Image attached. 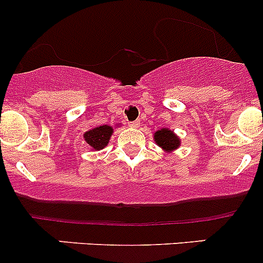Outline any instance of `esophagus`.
Masks as SVG:
<instances>
[{
	"label": "esophagus",
	"instance_id": "obj_1",
	"mask_svg": "<svg viewBox=\"0 0 263 263\" xmlns=\"http://www.w3.org/2000/svg\"><path fill=\"white\" fill-rule=\"evenodd\" d=\"M140 126H141V122L140 121L129 122V127H132V128H140Z\"/></svg>",
	"mask_w": 263,
	"mask_h": 263
}]
</instances>
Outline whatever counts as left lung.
<instances>
[{"mask_svg":"<svg viewBox=\"0 0 263 263\" xmlns=\"http://www.w3.org/2000/svg\"><path fill=\"white\" fill-rule=\"evenodd\" d=\"M154 141L159 147L163 148V151L169 154L181 146V139L174 134V131L165 127L154 132Z\"/></svg>","mask_w":263,"mask_h":263,"instance_id":"left-lung-1","label":"left lung"}]
</instances>
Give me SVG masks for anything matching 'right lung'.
Instances as JSON below:
<instances>
[{
    "instance_id": "obj_1",
    "label": "right lung",
    "mask_w": 263,
    "mask_h": 263,
    "mask_svg": "<svg viewBox=\"0 0 263 263\" xmlns=\"http://www.w3.org/2000/svg\"><path fill=\"white\" fill-rule=\"evenodd\" d=\"M119 124H117L118 127ZM113 135V127L108 124H102V126L94 127L84 134V140L90 146V150L99 151L104 148L109 142L110 136Z\"/></svg>"
}]
</instances>
